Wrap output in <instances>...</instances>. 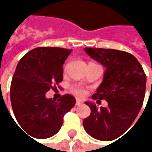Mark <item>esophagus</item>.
<instances>
[{
  "instance_id": "esophagus-1",
  "label": "esophagus",
  "mask_w": 152,
  "mask_h": 152,
  "mask_svg": "<svg viewBox=\"0 0 152 152\" xmlns=\"http://www.w3.org/2000/svg\"><path fill=\"white\" fill-rule=\"evenodd\" d=\"M82 103H83V102H82V100H80V99H76V106H80Z\"/></svg>"
}]
</instances>
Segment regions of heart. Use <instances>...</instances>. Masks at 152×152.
<instances>
[{
    "label": "heart",
    "mask_w": 152,
    "mask_h": 152,
    "mask_svg": "<svg viewBox=\"0 0 152 152\" xmlns=\"http://www.w3.org/2000/svg\"><path fill=\"white\" fill-rule=\"evenodd\" d=\"M73 91H74V93H76V95H78V96H82V95L84 94V91L80 87H74Z\"/></svg>",
    "instance_id": "1"
}]
</instances>
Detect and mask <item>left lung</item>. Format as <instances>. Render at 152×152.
Listing matches in <instances>:
<instances>
[{"label": "left lung", "mask_w": 152, "mask_h": 152, "mask_svg": "<svg viewBox=\"0 0 152 152\" xmlns=\"http://www.w3.org/2000/svg\"><path fill=\"white\" fill-rule=\"evenodd\" d=\"M85 53L106 68L103 81L92 95L108 106L98 107L85 101L91 114L83 121L85 131L100 141H112L124 134L138 115L145 95L146 75L137 59L114 49L84 48Z\"/></svg>", "instance_id": "8db88e82"}]
</instances>
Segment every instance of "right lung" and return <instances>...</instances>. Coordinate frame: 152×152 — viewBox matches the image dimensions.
<instances>
[{
    "label": "right lung",
    "mask_w": 152,
    "mask_h": 152,
    "mask_svg": "<svg viewBox=\"0 0 152 152\" xmlns=\"http://www.w3.org/2000/svg\"><path fill=\"white\" fill-rule=\"evenodd\" d=\"M71 50L61 47H37L18 62L10 85V100L15 119L29 136L45 139L61 128L63 116L76 104L64 95L55 101L46 93L63 79V63Z\"/></svg>",
    "instance_id": "obj_1"
}]
</instances>
